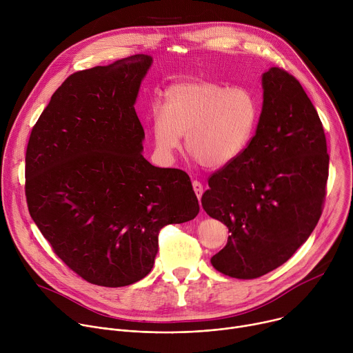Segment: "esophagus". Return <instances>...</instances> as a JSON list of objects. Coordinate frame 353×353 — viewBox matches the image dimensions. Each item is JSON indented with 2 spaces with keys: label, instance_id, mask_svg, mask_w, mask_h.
Here are the masks:
<instances>
[{
  "label": "esophagus",
  "instance_id": "1",
  "mask_svg": "<svg viewBox=\"0 0 353 353\" xmlns=\"http://www.w3.org/2000/svg\"><path fill=\"white\" fill-rule=\"evenodd\" d=\"M192 188H194V192H195L196 198L201 199V196H203V192H204L203 184H201V183L196 181V180H194V181H192Z\"/></svg>",
  "mask_w": 353,
  "mask_h": 353
}]
</instances>
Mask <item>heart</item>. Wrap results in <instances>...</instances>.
Here are the masks:
<instances>
[{
	"label": "heart",
	"instance_id": "1",
	"mask_svg": "<svg viewBox=\"0 0 353 353\" xmlns=\"http://www.w3.org/2000/svg\"><path fill=\"white\" fill-rule=\"evenodd\" d=\"M257 119V99L247 88L187 79L168 88L163 106H154L150 130L163 161L172 159L184 135L187 152L201 166L222 169L244 152Z\"/></svg>",
	"mask_w": 353,
	"mask_h": 353
}]
</instances>
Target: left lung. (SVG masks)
<instances>
[{
  "label": "left lung",
  "instance_id": "left-lung-1",
  "mask_svg": "<svg viewBox=\"0 0 353 353\" xmlns=\"http://www.w3.org/2000/svg\"><path fill=\"white\" fill-rule=\"evenodd\" d=\"M264 100L244 152L208 179L204 211L230 232L214 268L254 279L286 263L314 230L330 157L323 124L300 82L282 68L263 74Z\"/></svg>",
  "mask_w": 353,
  "mask_h": 353
}]
</instances>
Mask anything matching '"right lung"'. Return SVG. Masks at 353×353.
Masks as SVG:
<instances>
[{
  "label": "right lung",
  "instance_id": "1",
  "mask_svg": "<svg viewBox=\"0 0 353 353\" xmlns=\"http://www.w3.org/2000/svg\"><path fill=\"white\" fill-rule=\"evenodd\" d=\"M152 57L78 71L34 124L25 168L32 219L82 279L127 286L154 267L163 226L199 212L190 177L142 157L134 105Z\"/></svg>",
  "mask_w": 353,
  "mask_h": 353
}]
</instances>
